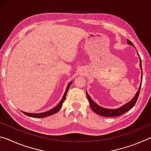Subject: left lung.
Returning a JSON list of instances; mask_svg holds the SVG:
<instances>
[{
    "mask_svg": "<svg viewBox=\"0 0 151 151\" xmlns=\"http://www.w3.org/2000/svg\"><path fill=\"white\" fill-rule=\"evenodd\" d=\"M127 43H128V45H132V47H134V45L128 39H127ZM135 49H136V48H135ZM137 55L139 57V60H140L139 64H140V69H141V81H142V69L141 58H140L139 53L138 52H137ZM141 85H142V82H140L139 90L137 91V93L135 94V95L134 96L133 98H132L131 101H129L127 103H125L124 104H123V105L121 106V107H119V108H117V109H106V108H104V107H101V106L98 105V104H97L95 102H94L93 101V99L91 98V96H89V94L87 93V91H86V97H87V99L89 102V104H90L91 109L93 110V111L97 114H99V115H101V116H106V117H113V116H121V115H122V114L125 113L126 112H127L128 111H129L130 109H132V107L134 106V104H135V103H136V102L138 99V97H139V95L140 88H141Z\"/></svg>",
    "mask_w": 151,
    "mask_h": 151,
    "instance_id": "left-lung-1",
    "label": "left lung"
}]
</instances>
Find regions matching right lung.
Instances as JSON below:
<instances>
[{"label":"right lung","instance_id":"add662e5","mask_svg":"<svg viewBox=\"0 0 151 151\" xmlns=\"http://www.w3.org/2000/svg\"><path fill=\"white\" fill-rule=\"evenodd\" d=\"M72 83H73V81H71L69 83H68V85H67V87H66V91L65 92V94H64V95L63 96L62 99H61V101L59 102V103H58L57 105L55 107H54L53 109H50V110H49V111H48L47 112H40V113H30V112H24L22 111H21L22 113H24L25 115L30 116V117H34V118H43V117H47V116L52 115V114L57 113V112L61 109V107H62L63 103H64V101H65V99H66V94H67L68 89H69L70 85L72 84Z\"/></svg>","mask_w":151,"mask_h":151}]
</instances>
